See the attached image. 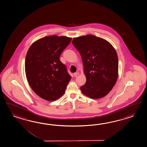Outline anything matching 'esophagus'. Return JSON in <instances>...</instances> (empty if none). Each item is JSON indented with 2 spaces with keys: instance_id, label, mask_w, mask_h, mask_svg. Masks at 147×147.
<instances>
[{
  "instance_id": "obj_1",
  "label": "esophagus",
  "mask_w": 147,
  "mask_h": 147,
  "mask_svg": "<svg viewBox=\"0 0 147 147\" xmlns=\"http://www.w3.org/2000/svg\"><path fill=\"white\" fill-rule=\"evenodd\" d=\"M78 75H79V72H76L75 73H74V76L75 77H77Z\"/></svg>"
}]
</instances>
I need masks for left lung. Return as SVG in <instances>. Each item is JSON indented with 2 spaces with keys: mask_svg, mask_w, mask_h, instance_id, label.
Returning <instances> with one entry per match:
<instances>
[{
  "mask_svg": "<svg viewBox=\"0 0 147 147\" xmlns=\"http://www.w3.org/2000/svg\"><path fill=\"white\" fill-rule=\"evenodd\" d=\"M80 53L86 77L80 90L93 99L105 97L113 89L118 76V59L112 45L103 38L87 34L73 39Z\"/></svg>",
  "mask_w": 147,
  "mask_h": 147,
  "instance_id": "left-lung-1",
  "label": "left lung"
}]
</instances>
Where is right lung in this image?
<instances>
[{
	"mask_svg": "<svg viewBox=\"0 0 147 147\" xmlns=\"http://www.w3.org/2000/svg\"><path fill=\"white\" fill-rule=\"evenodd\" d=\"M71 39L57 35L46 36L34 42L28 51L26 79L34 93L44 100L51 101L61 97L71 78L60 60L61 53Z\"/></svg>",
	"mask_w": 147,
	"mask_h": 147,
	"instance_id": "right-lung-1",
	"label": "right lung"
}]
</instances>
